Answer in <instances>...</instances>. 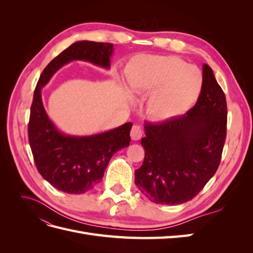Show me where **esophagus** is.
I'll return each mask as SVG.
<instances>
[{"instance_id":"esophagus-1","label":"esophagus","mask_w":253,"mask_h":253,"mask_svg":"<svg viewBox=\"0 0 253 253\" xmlns=\"http://www.w3.org/2000/svg\"><path fill=\"white\" fill-rule=\"evenodd\" d=\"M143 135L142 127L140 126H134L131 129V137L133 140H139Z\"/></svg>"}]
</instances>
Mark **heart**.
Returning a JSON list of instances; mask_svg holds the SVG:
<instances>
[{"label":"heart","instance_id":"heart-1","mask_svg":"<svg viewBox=\"0 0 253 253\" xmlns=\"http://www.w3.org/2000/svg\"><path fill=\"white\" fill-rule=\"evenodd\" d=\"M131 93L150 98L148 113L157 120H168L187 112L201 95L203 74L176 57H140L133 60L126 75Z\"/></svg>","mask_w":253,"mask_h":253}]
</instances>
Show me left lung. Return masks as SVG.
I'll return each mask as SVG.
<instances>
[{
	"mask_svg": "<svg viewBox=\"0 0 253 253\" xmlns=\"http://www.w3.org/2000/svg\"><path fill=\"white\" fill-rule=\"evenodd\" d=\"M203 88L182 116L145 124V155L135 183L149 200L179 205L201 192L220 163L227 132V102L212 68L203 65Z\"/></svg>",
	"mask_w": 253,
	"mask_h": 253,
	"instance_id": "obj_1",
	"label": "left lung"
}]
</instances>
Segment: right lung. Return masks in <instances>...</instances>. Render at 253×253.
<instances>
[{
	"instance_id": "1",
	"label": "right lung",
	"mask_w": 253,
	"mask_h": 253,
	"mask_svg": "<svg viewBox=\"0 0 253 253\" xmlns=\"http://www.w3.org/2000/svg\"><path fill=\"white\" fill-rule=\"evenodd\" d=\"M114 45L78 41L52 59L44 68L34 93L28 124V139L36 167L52 187L70 194H82L102 180L110 159L117 151L128 147L133 124L88 136L60 132L47 116L41 90L63 65L82 60L109 70Z\"/></svg>"
}]
</instances>
